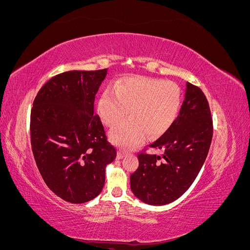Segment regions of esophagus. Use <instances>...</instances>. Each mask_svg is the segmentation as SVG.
<instances>
[{
    "label": "esophagus",
    "instance_id": "esophagus-1",
    "mask_svg": "<svg viewBox=\"0 0 250 250\" xmlns=\"http://www.w3.org/2000/svg\"><path fill=\"white\" fill-rule=\"evenodd\" d=\"M125 155H126V152H124V151H122V150H119L118 154H117V158L118 160H122Z\"/></svg>",
    "mask_w": 250,
    "mask_h": 250
}]
</instances>
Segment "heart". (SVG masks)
Returning <instances> with one entry per match:
<instances>
[{
    "instance_id": "1",
    "label": "heart",
    "mask_w": 250,
    "mask_h": 250,
    "mask_svg": "<svg viewBox=\"0 0 250 250\" xmlns=\"http://www.w3.org/2000/svg\"><path fill=\"white\" fill-rule=\"evenodd\" d=\"M98 101V113L112 127L129 112L130 119L109 132V140L124 149L137 147L146 138H158L175 122L181 105V92L175 83L146 77H125L116 81Z\"/></svg>"
}]
</instances>
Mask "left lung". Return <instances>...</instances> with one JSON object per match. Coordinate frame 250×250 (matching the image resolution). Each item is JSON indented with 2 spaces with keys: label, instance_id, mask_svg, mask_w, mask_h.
<instances>
[{
  "label": "left lung",
  "instance_id": "8db88e82",
  "mask_svg": "<svg viewBox=\"0 0 250 250\" xmlns=\"http://www.w3.org/2000/svg\"><path fill=\"white\" fill-rule=\"evenodd\" d=\"M211 138L213 121L207 98L199 87L187 82L176 121L149 145L163 150V155L138 154L139 168L130 175L135 197L151 206H165L178 199L197 177Z\"/></svg>",
  "mask_w": 250,
  "mask_h": 250
}]
</instances>
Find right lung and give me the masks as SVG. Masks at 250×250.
<instances>
[{
  "mask_svg": "<svg viewBox=\"0 0 250 250\" xmlns=\"http://www.w3.org/2000/svg\"><path fill=\"white\" fill-rule=\"evenodd\" d=\"M106 74L107 69L56 75L33 102L30 135L36 166L50 190L67 202L97 197L105 168L117 156L94 113L95 96Z\"/></svg>",
  "mask_w": 250,
  "mask_h": 250,
  "instance_id": "right-lung-1",
  "label": "right lung"
}]
</instances>
